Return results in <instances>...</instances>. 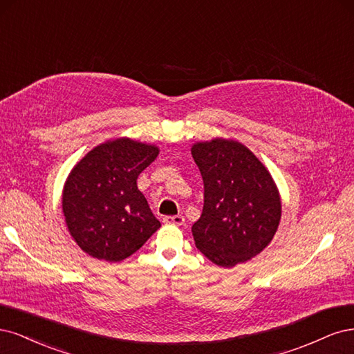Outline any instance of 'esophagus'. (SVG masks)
Instances as JSON below:
<instances>
[{
	"instance_id": "esophagus-1",
	"label": "esophagus",
	"mask_w": 354,
	"mask_h": 354,
	"mask_svg": "<svg viewBox=\"0 0 354 354\" xmlns=\"http://www.w3.org/2000/svg\"><path fill=\"white\" fill-rule=\"evenodd\" d=\"M163 222L166 225H176V226H180L182 223L185 222L184 216L182 214H175V216H166V218H163Z\"/></svg>"
}]
</instances>
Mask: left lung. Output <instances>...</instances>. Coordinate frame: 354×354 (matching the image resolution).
<instances>
[{
  "label": "left lung",
  "mask_w": 354,
  "mask_h": 354,
  "mask_svg": "<svg viewBox=\"0 0 354 354\" xmlns=\"http://www.w3.org/2000/svg\"><path fill=\"white\" fill-rule=\"evenodd\" d=\"M204 184L192 225L196 247L214 265L232 268L263 252L281 221V198L268 169L243 144L216 138L191 148Z\"/></svg>",
  "instance_id": "left-lung-1"
}]
</instances>
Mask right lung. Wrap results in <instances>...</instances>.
I'll use <instances>...</instances> for the list:
<instances>
[{"mask_svg": "<svg viewBox=\"0 0 354 354\" xmlns=\"http://www.w3.org/2000/svg\"><path fill=\"white\" fill-rule=\"evenodd\" d=\"M157 154L156 145L118 138L100 144L72 169L62 206L67 230L85 253L120 261L160 227L136 187Z\"/></svg>", "mask_w": 354, "mask_h": 354, "instance_id": "obj_1", "label": "right lung"}]
</instances>
